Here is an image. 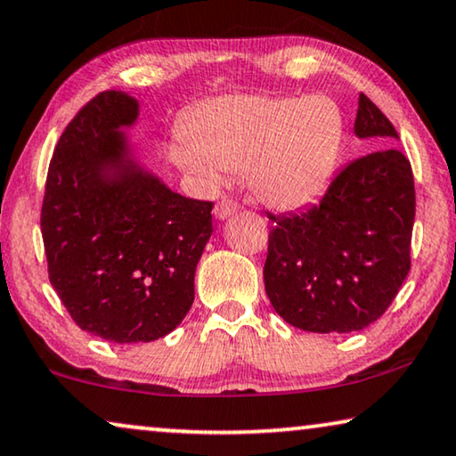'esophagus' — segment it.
<instances>
[{"instance_id": "obj_1", "label": "esophagus", "mask_w": 456, "mask_h": 456, "mask_svg": "<svg viewBox=\"0 0 456 456\" xmlns=\"http://www.w3.org/2000/svg\"><path fill=\"white\" fill-rule=\"evenodd\" d=\"M236 212H239V203L232 201V200L217 201L216 208H214V216L217 217V220H226V217L234 216Z\"/></svg>"}]
</instances>
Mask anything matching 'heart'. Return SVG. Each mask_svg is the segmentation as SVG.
<instances>
[{"label":"heart","mask_w":456,"mask_h":456,"mask_svg":"<svg viewBox=\"0 0 456 456\" xmlns=\"http://www.w3.org/2000/svg\"><path fill=\"white\" fill-rule=\"evenodd\" d=\"M343 134V113L329 96H222L191 110L168 158L208 189L228 173H247L256 200L296 209L331 181Z\"/></svg>","instance_id":"1"}]
</instances>
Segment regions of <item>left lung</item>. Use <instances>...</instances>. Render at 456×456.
I'll return each instance as SVG.
<instances>
[{
  "mask_svg": "<svg viewBox=\"0 0 456 456\" xmlns=\"http://www.w3.org/2000/svg\"><path fill=\"white\" fill-rule=\"evenodd\" d=\"M354 134L385 148L349 162L319 203L269 216L263 267L272 306L310 333H352L380 319L409 273L415 220L411 164L380 109L360 94Z\"/></svg>",
  "mask_w": 456,
  "mask_h": 456,
  "instance_id": "8db88e82",
  "label": "left lung"
}]
</instances>
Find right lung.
I'll list each match as a JSON object with an SVG mask.
<instances>
[{"label": "right lung", "mask_w": 456, "mask_h": 456, "mask_svg": "<svg viewBox=\"0 0 456 456\" xmlns=\"http://www.w3.org/2000/svg\"><path fill=\"white\" fill-rule=\"evenodd\" d=\"M127 92L92 98L59 137L41 230L51 286L76 325L115 343H148L181 325L212 236V201L175 193L143 168L125 129Z\"/></svg>", "instance_id": "1"}]
</instances>
